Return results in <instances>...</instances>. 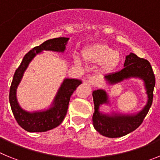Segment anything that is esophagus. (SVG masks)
<instances>
[{
    "mask_svg": "<svg viewBox=\"0 0 160 160\" xmlns=\"http://www.w3.org/2000/svg\"><path fill=\"white\" fill-rule=\"evenodd\" d=\"M88 82L93 86H98L100 82V78L97 76H91L88 78Z\"/></svg>",
    "mask_w": 160,
    "mask_h": 160,
    "instance_id": "34e87169",
    "label": "esophagus"
}]
</instances>
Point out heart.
Instances as JSON below:
<instances>
[{
	"instance_id": "b5f03b06",
	"label": "heart",
	"mask_w": 160,
	"mask_h": 160,
	"mask_svg": "<svg viewBox=\"0 0 160 160\" xmlns=\"http://www.w3.org/2000/svg\"><path fill=\"white\" fill-rule=\"evenodd\" d=\"M82 57L86 61L94 64H101L103 71H110L117 66L119 61V55L112 48L105 44H97L85 49ZM76 64H80L78 57L73 58Z\"/></svg>"
}]
</instances>
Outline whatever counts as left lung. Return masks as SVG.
I'll return each mask as SVG.
<instances>
[{
  "mask_svg": "<svg viewBox=\"0 0 160 160\" xmlns=\"http://www.w3.org/2000/svg\"><path fill=\"white\" fill-rule=\"evenodd\" d=\"M123 66V69L119 71L104 76L106 82L110 85H114L133 78L142 79L148 95V101L143 108L136 114H122L115 112L103 114L99 111V107L103 104H110L109 95L106 90L102 89L94 90L92 93L94 105L93 125L98 132L108 138L124 136L137 129L146 117L153 100L155 78L149 62L131 53L126 57Z\"/></svg>",
  "mask_w": 160,
  "mask_h": 160,
  "instance_id": "left-lung-1",
  "label": "left lung"
}]
</instances>
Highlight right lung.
<instances>
[{
    "mask_svg": "<svg viewBox=\"0 0 160 160\" xmlns=\"http://www.w3.org/2000/svg\"><path fill=\"white\" fill-rule=\"evenodd\" d=\"M69 38H57L49 39L31 49L25 55L22 63L16 70L9 90V103L14 118L24 130L29 132H44L57 128L65 118L67 113L70 96L82 83L75 78H65L61 84L51 105L46 110L38 111H25L21 107L17 98V89L23 78L24 73L31 61L44 50L63 53Z\"/></svg>",
    "mask_w": 160,
    "mask_h": 160,
    "instance_id": "right-lung-1",
    "label": "right lung"
}]
</instances>
